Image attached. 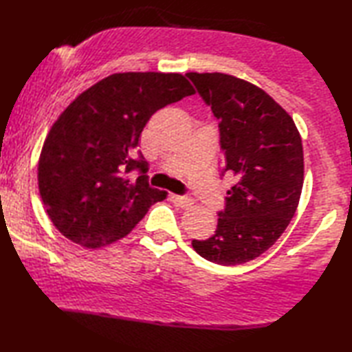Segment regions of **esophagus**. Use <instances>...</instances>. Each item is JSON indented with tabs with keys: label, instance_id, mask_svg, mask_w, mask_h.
<instances>
[{
	"label": "esophagus",
	"instance_id": "obj_1",
	"mask_svg": "<svg viewBox=\"0 0 352 352\" xmlns=\"http://www.w3.org/2000/svg\"><path fill=\"white\" fill-rule=\"evenodd\" d=\"M170 199L173 204L176 207H181V208H188L190 206L193 204V201L190 198H186V196H179V195H171Z\"/></svg>",
	"mask_w": 352,
	"mask_h": 352
}]
</instances>
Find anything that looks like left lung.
<instances>
[{
	"label": "left lung",
	"instance_id": "obj_1",
	"mask_svg": "<svg viewBox=\"0 0 352 352\" xmlns=\"http://www.w3.org/2000/svg\"><path fill=\"white\" fill-rule=\"evenodd\" d=\"M187 77L219 120L223 173L236 177L213 236L192 245L207 261L236 266L272 248L294 218L303 145L292 117L258 86L221 72Z\"/></svg>",
	"mask_w": 352,
	"mask_h": 352
}]
</instances>
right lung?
Instances as JSON below:
<instances>
[{"mask_svg":"<svg viewBox=\"0 0 352 352\" xmlns=\"http://www.w3.org/2000/svg\"><path fill=\"white\" fill-rule=\"evenodd\" d=\"M195 94L182 74H113L82 92L54 123L38 160L43 204L61 235L97 249L126 236L166 192L148 184L138 154L157 109ZM139 170L134 183L127 177Z\"/></svg>","mask_w":352,"mask_h":352,"instance_id":"1","label":"right lung"}]
</instances>
